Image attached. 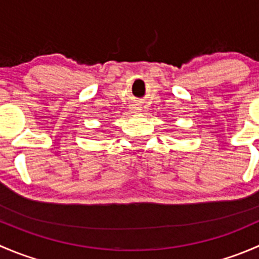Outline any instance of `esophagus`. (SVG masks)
<instances>
[{"label": "esophagus", "instance_id": "obj_1", "mask_svg": "<svg viewBox=\"0 0 259 259\" xmlns=\"http://www.w3.org/2000/svg\"><path fill=\"white\" fill-rule=\"evenodd\" d=\"M139 111H140L139 106H135V108H134V113H139Z\"/></svg>", "mask_w": 259, "mask_h": 259}]
</instances>
